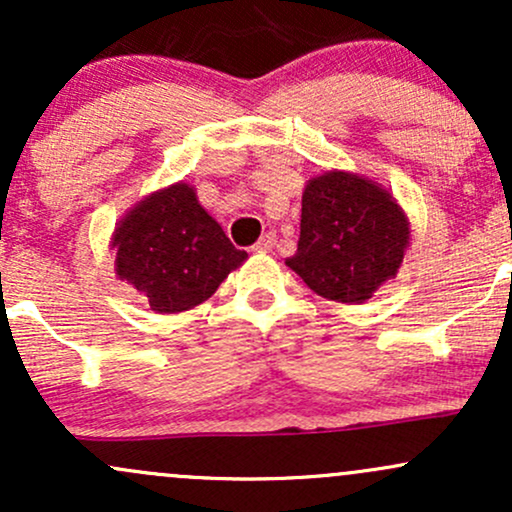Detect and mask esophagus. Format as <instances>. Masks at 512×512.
<instances>
[{
	"instance_id": "esophagus-1",
	"label": "esophagus",
	"mask_w": 512,
	"mask_h": 512,
	"mask_svg": "<svg viewBox=\"0 0 512 512\" xmlns=\"http://www.w3.org/2000/svg\"><path fill=\"white\" fill-rule=\"evenodd\" d=\"M274 243H276V236H274L272 231H269V233H264V236H262L260 240H257L255 248H252V250H257V252H269V250L274 248Z\"/></svg>"
}]
</instances>
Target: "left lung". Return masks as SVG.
Returning <instances> with one entry per match:
<instances>
[{
	"label": "left lung",
	"mask_w": 512,
	"mask_h": 512,
	"mask_svg": "<svg viewBox=\"0 0 512 512\" xmlns=\"http://www.w3.org/2000/svg\"><path fill=\"white\" fill-rule=\"evenodd\" d=\"M409 223L373 182L332 170L303 192L301 238L286 264L317 296L363 303L397 274Z\"/></svg>",
	"instance_id": "8db88e82"
}]
</instances>
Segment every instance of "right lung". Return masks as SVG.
Here are the masks:
<instances>
[{"instance_id": "obj_1", "label": "right lung", "mask_w": 512, "mask_h": 512, "mask_svg": "<svg viewBox=\"0 0 512 512\" xmlns=\"http://www.w3.org/2000/svg\"><path fill=\"white\" fill-rule=\"evenodd\" d=\"M113 245L117 276L142 291L156 313H182L207 301L248 257L182 182L129 211Z\"/></svg>"}]
</instances>
